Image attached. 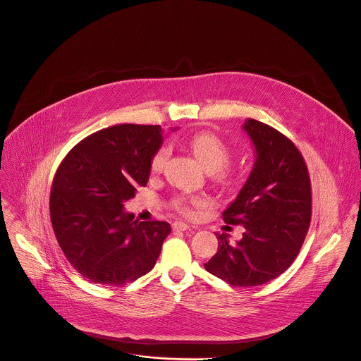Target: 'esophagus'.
Listing matches in <instances>:
<instances>
[{"label":"esophagus","instance_id":"1","mask_svg":"<svg viewBox=\"0 0 361 361\" xmlns=\"http://www.w3.org/2000/svg\"><path fill=\"white\" fill-rule=\"evenodd\" d=\"M188 228H190V226L185 224V223H183V221H176V223L173 224V230H176V231H185V230H188Z\"/></svg>","mask_w":361,"mask_h":361}]
</instances>
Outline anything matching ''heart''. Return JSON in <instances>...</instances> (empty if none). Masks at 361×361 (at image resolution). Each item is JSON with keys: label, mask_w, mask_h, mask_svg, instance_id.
<instances>
[{"label": "heart", "mask_w": 361, "mask_h": 361, "mask_svg": "<svg viewBox=\"0 0 361 361\" xmlns=\"http://www.w3.org/2000/svg\"><path fill=\"white\" fill-rule=\"evenodd\" d=\"M188 147L191 148L192 154L198 163L202 166V169L209 173H217L220 171L230 160V149L226 145V142L217 137L213 133L209 131H200L195 133L190 137L188 140ZM169 157V148L163 147L160 148L151 160V170L154 173L160 171L164 167V163ZM198 204V200H178L176 201L177 207L185 213H191V205Z\"/></svg>", "instance_id": "heart-1"}]
</instances>
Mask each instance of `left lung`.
I'll list each match as a JSON object with an SVG mask.
<instances>
[{
    "mask_svg": "<svg viewBox=\"0 0 361 361\" xmlns=\"http://www.w3.org/2000/svg\"><path fill=\"white\" fill-rule=\"evenodd\" d=\"M255 160L237 197L223 212L227 224L241 226L231 243L217 234L219 251L205 270L238 287L271 281L294 262L312 219V187L300 151L277 130L247 118L241 127Z\"/></svg>",
    "mask_w": 361,
    "mask_h": 361,
    "instance_id": "obj_1",
    "label": "left lung"
}]
</instances>
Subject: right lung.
<instances>
[{"label":"right lung","instance_id":"right-lung-1","mask_svg":"<svg viewBox=\"0 0 361 361\" xmlns=\"http://www.w3.org/2000/svg\"><path fill=\"white\" fill-rule=\"evenodd\" d=\"M163 141L160 126L120 124L84 138L61 163L51 223L67 260L90 281L123 286L156 266L171 226L138 223L124 202L147 185Z\"/></svg>","mask_w":361,"mask_h":361}]
</instances>
